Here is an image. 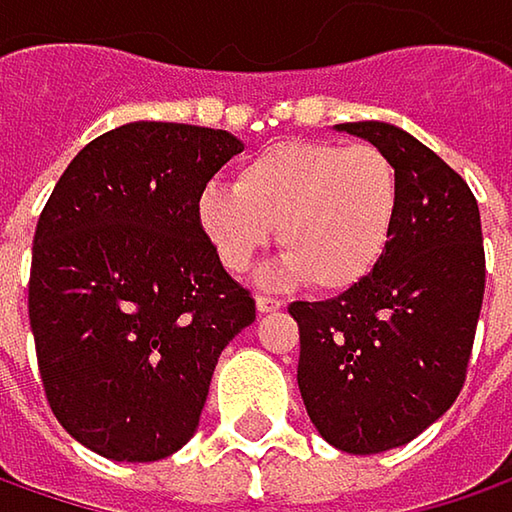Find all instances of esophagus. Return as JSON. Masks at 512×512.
I'll list each match as a JSON object with an SVG mask.
<instances>
[{"instance_id": "obj_1", "label": "esophagus", "mask_w": 512, "mask_h": 512, "mask_svg": "<svg viewBox=\"0 0 512 512\" xmlns=\"http://www.w3.org/2000/svg\"><path fill=\"white\" fill-rule=\"evenodd\" d=\"M256 309L262 311V314H268V311H279L282 309V300L274 297V294H259V297H256Z\"/></svg>"}]
</instances>
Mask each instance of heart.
<instances>
[{"label": "heart", "mask_w": 512, "mask_h": 512, "mask_svg": "<svg viewBox=\"0 0 512 512\" xmlns=\"http://www.w3.org/2000/svg\"><path fill=\"white\" fill-rule=\"evenodd\" d=\"M396 212V165L364 142H276L241 163L236 186L198 195V227L227 271H247L279 227L282 274L320 291H347L376 271Z\"/></svg>", "instance_id": "1"}]
</instances>
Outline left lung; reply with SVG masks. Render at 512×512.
Returning <instances> with one entry per match:
<instances>
[{"instance_id": "1", "label": "left lung", "mask_w": 512, "mask_h": 512, "mask_svg": "<svg viewBox=\"0 0 512 512\" xmlns=\"http://www.w3.org/2000/svg\"><path fill=\"white\" fill-rule=\"evenodd\" d=\"M399 174V212L382 262L320 303H291L297 384L317 431L341 452L379 455L440 420L475 344L487 285L481 212L449 163L405 130L347 122Z\"/></svg>"}]
</instances>
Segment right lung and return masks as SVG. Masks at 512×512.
I'll return each mask as SVG.
<instances>
[{"mask_svg":"<svg viewBox=\"0 0 512 512\" xmlns=\"http://www.w3.org/2000/svg\"><path fill=\"white\" fill-rule=\"evenodd\" d=\"M244 151L227 130L133 122L60 174L34 230L28 320L57 422L110 460L174 455L198 428L253 294L198 227V195Z\"/></svg>","mask_w":512,"mask_h":512,"instance_id":"add662e5","label":"right lung"}]
</instances>
